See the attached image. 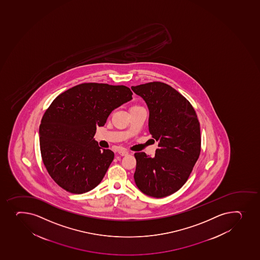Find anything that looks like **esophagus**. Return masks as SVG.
I'll return each instance as SVG.
<instances>
[{"instance_id":"34e87169","label":"esophagus","mask_w":260,"mask_h":260,"mask_svg":"<svg viewBox=\"0 0 260 260\" xmlns=\"http://www.w3.org/2000/svg\"><path fill=\"white\" fill-rule=\"evenodd\" d=\"M128 153H128V151H124V150L118 151V154H119V155H121V156L128 155Z\"/></svg>"}]
</instances>
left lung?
Segmentation results:
<instances>
[{"label":"left lung","instance_id":"8db88e82","mask_svg":"<svg viewBox=\"0 0 260 260\" xmlns=\"http://www.w3.org/2000/svg\"><path fill=\"white\" fill-rule=\"evenodd\" d=\"M149 111L148 129L158 142L155 156L135 153V182L153 198L171 196L187 182L201 153V128L196 111L185 97L160 82L132 86Z\"/></svg>","mask_w":260,"mask_h":260}]
</instances>
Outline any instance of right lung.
<instances>
[{"label": "right lung", "mask_w": 260, "mask_h": 260, "mask_svg": "<svg viewBox=\"0 0 260 260\" xmlns=\"http://www.w3.org/2000/svg\"><path fill=\"white\" fill-rule=\"evenodd\" d=\"M132 94L126 86L82 83L52 102L39 127L40 148L48 174L59 187L80 194L102 182L114 153L94 140L97 126H104Z\"/></svg>", "instance_id": "right-lung-1"}]
</instances>
